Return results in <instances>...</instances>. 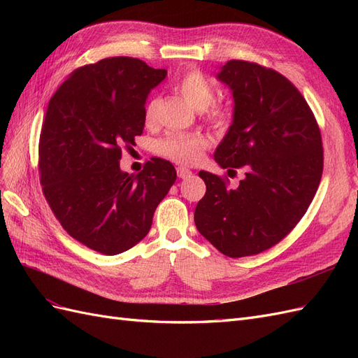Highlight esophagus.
I'll use <instances>...</instances> for the list:
<instances>
[{
  "label": "esophagus",
  "mask_w": 358,
  "mask_h": 358,
  "mask_svg": "<svg viewBox=\"0 0 358 358\" xmlns=\"http://www.w3.org/2000/svg\"><path fill=\"white\" fill-rule=\"evenodd\" d=\"M176 171H178V178L179 179H187V178H189L192 175V171L188 170L187 167H178Z\"/></svg>",
  "instance_id": "1"
}]
</instances>
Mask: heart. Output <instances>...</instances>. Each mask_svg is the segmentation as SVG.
<instances>
[{"label": "heart", "instance_id": "b5f03b06", "mask_svg": "<svg viewBox=\"0 0 358 358\" xmlns=\"http://www.w3.org/2000/svg\"><path fill=\"white\" fill-rule=\"evenodd\" d=\"M178 90L180 95L192 107L203 110L208 107L215 96V90L210 80L199 70H191L182 76L178 82ZM157 99H150L145 106V121L152 124L155 119ZM208 119L210 122L221 125L227 119V110L224 107L213 106L208 110ZM206 148V140L200 136L187 134H169L157 145V150L173 161L182 162V164H194L201 158L203 149Z\"/></svg>", "mask_w": 358, "mask_h": 358}]
</instances>
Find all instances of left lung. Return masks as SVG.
I'll use <instances>...</instances> for the list:
<instances>
[{
    "label": "left lung",
    "mask_w": 358,
    "mask_h": 358,
    "mask_svg": "<svg viewBox=\"0 0 358 358\" xmlns=\"http://www.w3.org/2000/svg\"><path fill=\"white\" fill-rule=\"evenodd\" d=\"M233 95V121L215 149L221 169H243L239 187L200 171L206 194L194 221L220 252L239 258L272 248L306 213L322 175L318 124L282 74L229 61L216 74Z\"/></svg>",
    "instance_id": "obj_1"
}]
</instances>
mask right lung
I'll return each mask as SVG.
<instances>
[{
    "mask_svg": "<svg viewBox=\"0 0 358 358\" xmlns=\"http://www.w3.org/2000/svg\"><path fill=\"white\" fill-rule=\"evenodd\" d=\"M166 76L137 58H106L74 70L49 101L38 146L43 192L64 230L96 252L116 255L142 241L176 180L167 159L152 158L138 175L119 166Z\"/></svg>",
    "mask_w": 358,
    "mask_h": 358,
    "instance_id": "right-lung-1",
    "label": "right lung"
}]
</instances>
